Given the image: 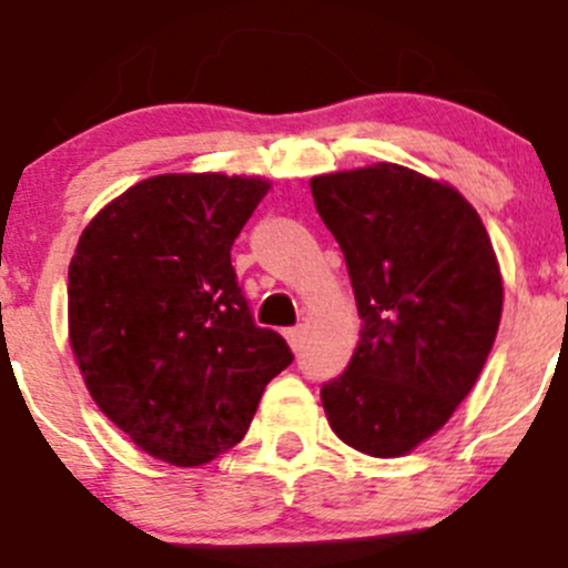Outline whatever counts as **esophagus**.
I'll return each instance as SVG.
<instances>
[{"label": "esophagus", "instance_id": "1", "mask_svg": "<svg viewBox=\"0 0 568 568\" xmlns=\"http://www.w3.org/2000/svg\"><path fill=\"white\" fill-rule=\"evenodd\" d=\"M302 327H291V329H285V338H288V344H291V349L294 352H300L302 349Z\"/></svg>", "mask_w": 568, "mask_h": 568}]
</instances>
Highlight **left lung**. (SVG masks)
Returning <instances> with one entry per match:
<instances>
[{"label":"left lung","instance_id":"left-lung-1","mask_svg":"<svg viewBox=\"0 0 568 568\" xmlns=\"http://www.w3.org/2000/svg\"><path fill=\"white\" fill-rule=\"evenodd\" d=\"M344 252L361 338L322 385L335 436L399 458L438 433L480 377L503 318V274L475 207L396 163L311 180Z\"/></svg>","mask_w":568,"mask_h":568}]
</instances>
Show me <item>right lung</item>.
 I'll return each instance as SVG.
<instances>
[{"label":"right lung","instance_id":"1","mask_svg":"<svg viewBox=\"0 0 568 568\" xmlns=\"http://www.w3.org/2000/svg\"><path fill=\"white\" fill-rule=\"evenodd\" d=\"M268 180L158 174L91 219L69 263V341L93 402L138 449L211 464L294 355L257 327L230 250Z\"/></svg>","mask_w":568,"mask_h":568}]
</instances>
